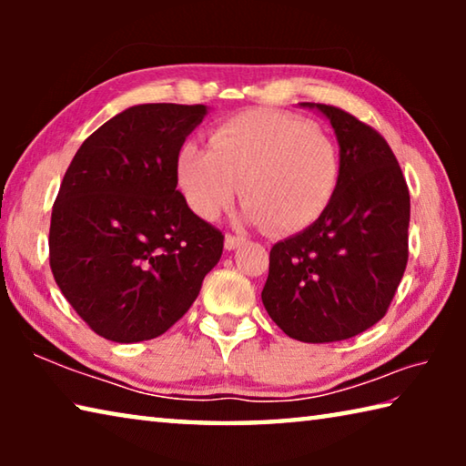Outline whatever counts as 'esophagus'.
<instances>
[{"label": "esophagus", "instance_id": "obj_1", "mask_svg": "<svg viewBox=\"0 0 466 466\" xmlns=\"http://www.w3.org/2000/svg\"><path fill=\"white\" fill-rule=\"evenodd\" d=\"M244 236H240V234H226V240H224V247L228 248V250H234V248H238L240 244H244Z\"/></svg>", "mask_w": 466, "mask_h": 466}]
</instances>
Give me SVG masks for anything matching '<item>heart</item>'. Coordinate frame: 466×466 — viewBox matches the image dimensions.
I'll return each instance as SVG.
<instances>
[{
	"instance_id": "obj_1",
	"label": "heart",
	"mask_w": 466,
	"mask_h": 466,
	"mask_svg": "<svg viewBox=\"0 0 466 466\" xmlns=\"http://www.w3.org/2000/svg\"><path fill=\"white\" fill-rule=\"evenodd\" d=\"M341 180L335 139L299 116L244 110L209 131V149H178L177 183L201 219L230 208L240 187L247 218L275 234L312 226L333 203Z\"/></svg>"
}]
</instances>
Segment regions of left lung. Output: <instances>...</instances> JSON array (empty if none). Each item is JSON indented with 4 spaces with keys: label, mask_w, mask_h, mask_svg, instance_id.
Here are the masks:
<instances>
[{
    "label": "left lung",
    "mask_w": 466,
    "mask_h": 466,
    "mask_svg": "<svg viewBox=\"0 0 466 466\" xmlns=\"http://www.w3.org/2000/svg\"><path fill=\"white\" fill-rule=\"evenodd\" d=\"M333 125L341 180L317 222L273 244L263 304L304 343L356 337L380 320L409 258V188L386 139L330 105L302 102Z\"/></svg>",
    "instance_id": "1"
}]
</instances>
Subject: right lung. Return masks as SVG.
<instances>
[{
	"label": "right lung",
	"instance_id": "1",
	"mask_svg": "<svg viewBox=\"0 0 466 466\" xmlns=\"http://www.w3.org/2000/svg\"><path fill=\"white\" fill-rule=\"evenodd\" d=\"M203 105H137L98 127L61 180L49 263L61 294L115 343L160 337L191 309L224 234L177 188V156Z\"/></svg>",
	"mask_w": 466,
	"mask_h": 466
}]
</instances>
